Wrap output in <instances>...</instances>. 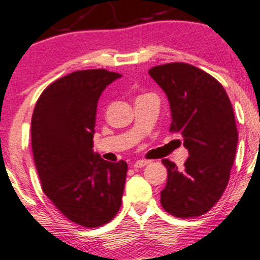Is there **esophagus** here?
Masks as SVG:
<instances>
[{
    "instance_id": "1",
    "label": "esophagus",
    "mask_w": 260,
    "mask_h": 260,
    "mask_svg": "<svg viewBox=\"0 0 260 260\" xmlns=\"http://www.w3.org/2000/svg\"><path fill=\"white\" fill-rule=\"evenodd\" d=\"M146 165H149V161L138 160V161H136V164H134V167H136V168H143V167H145Z\"/></svg>"
}]
</instances>
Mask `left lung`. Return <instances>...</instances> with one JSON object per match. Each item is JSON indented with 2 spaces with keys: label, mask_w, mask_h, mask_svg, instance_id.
<instances>
[{
  "label": "left lung",
  "mask_w": 260,
  "mask_h": 260,
  "mask_svg": "<svg viewBox=\"0 0 260 260\" xmlns=\"http://www.w3.org/2000/svg\"><path fill=\"white\" fill-rule=\"evenodd\" d=\"M170 102V131L183 137L189 157L183 170L162 160L168 172L161 205L178 218L207 213L221 198L234 165L237 128L233 105L213 76L185 62H170L149 70Z\"/></svg>",
  "instance_id": "left-lung-1"
}]
</instances>
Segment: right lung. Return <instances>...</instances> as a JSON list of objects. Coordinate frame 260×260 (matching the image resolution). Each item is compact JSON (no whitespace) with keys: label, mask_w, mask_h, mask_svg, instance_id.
<instances>
[{"label":"right lung","mask_w":260,"mask_h":260,"mask_svg":"<svg viewBox=\"0 0 260 260\" xmlns=\"http://www.w3.org/2000/svg\"><path fill=\"white\" fill-rule=\"evenodd\" d=\"M120 74L75 71L49 84L31 118V145L43 192L69 220L86 228L109 223L121 207L128 166L93 151L96 105Z\"/></svg>","instance_id":"add662e5"}]
</instances>
